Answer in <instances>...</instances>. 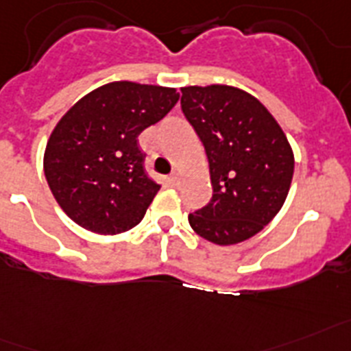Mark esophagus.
I'll return each instance as SVG.
<instances>
[{"label": "esophagus", "instance_id": "1", "mask_svg": "<svg viewBox=\"0 0 351 351\" xmlns=\"http://www.w3.org/2000/svg\"><path fill=\"white\" fill-rule=\"evenodd\" d=\"M169 181H170V184H172V186H179V182H181V176H179V172L170 173Z\"/></svg>", "mask_w": 351, "mask_h": 351}]
</instances>
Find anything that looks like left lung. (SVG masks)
<instances>
[{
  "mask_svg": "<svg viewBox=\"0 0 351 351\" xmlns=\"http://www.w3.org/2000/svg\"><path fill=\"white\" fill-rule=\"evenodd\" d=\"M181 107L206 149L213 197L190 213L199 237L233 245L262 231L282 210L294 152L267 107L226 84L181 88Z\"/></svg>",
  "mask_w": 351,
  "mask_h": 351,
  "instance_id": "1",
  "label": "left lung"
}]
</instances>
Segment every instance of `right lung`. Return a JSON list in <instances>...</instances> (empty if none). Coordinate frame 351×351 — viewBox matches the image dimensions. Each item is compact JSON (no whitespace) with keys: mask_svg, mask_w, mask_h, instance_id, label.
Wrapping results in <instances>:
<instances>
[{"mask_svg":"<svg viewBox=\"0 0 351 351\" xmlns=\"http://www.w3.org/2000/svg\"><path fill=\"white\" fill-rule=\"evenodd\" d=\"M178 100L176 88L118 80L69 107L48 138L43 167L71 221L98 234L140 224L161 186L145 173L138 136Z\"/></svg>","mask_w":351,"mask_h":351,"instance_id":"1","label":"right lung"}]
</instances>
